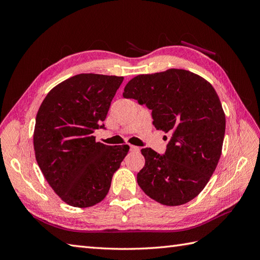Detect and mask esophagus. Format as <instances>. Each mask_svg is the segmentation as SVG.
Wrapping results in <instances>:
<instances>
[{"label":"esophagus","instance_id":"34e87169","mask_svg":"<svg viewBox=\"0 0 260 260\" xmlns=\"http://www.w3.org/2000/svg\"><path fill=\"white\" fill-rule=\"evenodd\" d=\"M130 151H132V152H140V148L138 146H135V145H130Z\"/></svg>","mask_w":260,"mask_h":260}]
</instances>
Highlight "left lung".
<instances>
[{
    "mask_svg": "<svg viewBox=\"0 0 260 260\" xmlns=\"http://www.w3.org/2000/svg\"><path fill=\"white\" fill-rule=\"evenodd\" d=\"M123 98L152 109L156 130L171 136L165 155L141 149L145 165L138 184L161 205L192 201L208 183L222 152L225 115L217 92L203 77L172 68L132 78Z\"/></svg>",
    "mask_w": 260,
    "mask_h": 260,
    "instance_id": "1",
    "label": "left lung"
}]
</instances>
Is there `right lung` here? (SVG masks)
<instances>
[{
    "instance_id": "obj_1",
    "label": "right lung",
    "mask_w": 260,
    "mask_h": 260,
    "mask_svg": "<svg viewBox=\"0 0 260 260\" xmlns=\"http://www.w3.org/2000/svg\"><path fill=\"white\" fill-rule=\"evenodd\" d=\"M123 77L80 74L48 93L39 108L34 132L37 162L53 191L74 207L94 206L105 199L114 172L129 145L96 142Z\"/></svg>"
}]
</instances>
